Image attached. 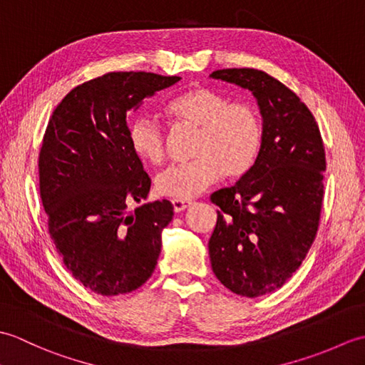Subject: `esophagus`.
I'll return each mask as SVG.
<instances>
[{"label":"esophagus","instance_id":"esophagus-1","mask_svg":"<svg viewBox=\"0 0 365 365\" xmlns=\"http://www.w3.org/2000/svg\"><path fill=\"white\" fill-rule=\"evenodd\" d=\"M192 204V200L190 199H173V205H174V210L178 212H183L185 208H188Z\"/></svg>","mask_w":365,"mask_h":365}]
</instances>
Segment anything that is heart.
Listing matches in <instances>:
<instances>
[{
  "instance_id": "b5f03b06",
  "label": "heart",
  "mask_w": 365,
  "mask_h": 365,
  "mask_svg": "<svg viewBox=\"0 0 365 365\" xmlns=\"http://www.w3.org/2000/svg\"><path fill=\"white\" fill-rule=\"evenodd\" d=\"M166 113L180 125L197 128L191 153L195 158L166 168L155 178L161 196L191 199L222 175L245 177L254 168L263 144V122L257 108L230 102L212 88H192L174 97ZM128 144L139 158L160 165L166 155L165 130L158 122L138 115L128 123Z\"/></svg>"
}]
</instances>
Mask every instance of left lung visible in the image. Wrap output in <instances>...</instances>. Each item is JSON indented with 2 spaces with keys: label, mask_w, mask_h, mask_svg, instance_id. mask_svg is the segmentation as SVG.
<instances>
[{
  "label": "left lung",
  "mask_w": 365,
  "mask_h": 365,
  "mask_svg": "<svg viewBox=\"0 0 365 365\" xmlns=\"http://www.w3.org/2000/svg\"><path fill=\"white\" fill-rule=\"evenodd\" d=\"M212 78L250 89L263 118L254 168L210 196L220 207L208 242L215 276L242 297L274 292L311 250L323 205V139L311 110L263 71L222 68Z\"/></svg>",
  "instance_id": "1"
}]
</instances>
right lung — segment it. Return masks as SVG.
Wrapping results in <instances>:
<instances>
[{"label":"right lung","mask_w":365,"mask_h":365,"mask_svg":"<svg viewBox=\"0 0 365 365\" xmlns=\"http://www.w3.org/2000/svg\"><path fill=\"white\" fill-rule=\"evenodd\" d=\"M180 76L110 72L73 88L53 111L38 152L46 226L66 268L103 297L139 289L153 273L169 200L141 202L150 178L131 150L127 114Z\"/></svg>","instance_id":"1"}]
</instances>
